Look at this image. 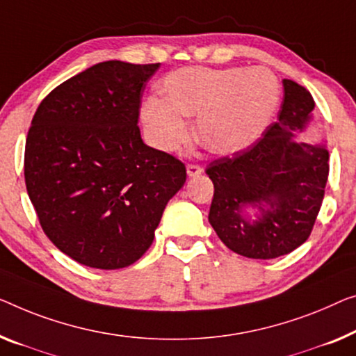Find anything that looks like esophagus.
<instances>
[{
  "mask_svg": "<svg viewBox=\"0 0 356 356\" xmlns=\"http://www.w3.org/2000/svg\"><path fill=\"white\" fill-rule=\"evenodd\" d=\"M203 172V169H201L198 164H187V174L190 177L193 176H198V174Z\"/></svg>",
  "mask_w": 356,
  "mask_h": 356,
  "instance_id": "34e87169",
  "label": "esophagus"
}]
</instances>
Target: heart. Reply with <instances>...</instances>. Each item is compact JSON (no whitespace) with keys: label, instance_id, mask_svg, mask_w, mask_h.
Masks as SVG:
<instances>
[{"label":"heart","instance_id":"1","mask_svg":"<svg viewBox=\"0 0 356 356\" xmlns=\"http://www.w3.org/2000/svg\"><path fill=\"white\" fill-rule=\"evenodd\" d=\"M164 102L148 99L140 120L148 139L163 152L188 140L184 118H195V137L216 155L245 150L264 134L280 105L278 78L267 68L185 67L161 84Z\"/></svg>","mask_w":356,"mask_h":356}]
</instances>
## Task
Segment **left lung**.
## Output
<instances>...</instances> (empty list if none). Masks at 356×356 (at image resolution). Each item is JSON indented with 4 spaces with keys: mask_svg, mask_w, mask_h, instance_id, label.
Returning <instances> with one entry per match:
<instances>
[{
    "mask_svg": "<svg viewBox=\"0 0 356 356\" xmlns=\"http://www.w3.org/2000/svg\"><path fill=\"white\" fill-rule=\"evenodd\" d=\"M283 88L277 123L251 147L206 168L214 184L209 224L227 248L249 259H275L304 245L330 174L325 144L294 139L310 123L314 97L293 79H283ZM246 207L258 209L256 220Z\"/></svg>",
    "mask_w": 356,
    "mask_h": 356,
    "instance_id": "obj_1",
    "label": "left lung"
}]
</instances>
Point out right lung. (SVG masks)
Returning <instances> with one entry per match:
<instances>
[{
    "label": "right lung",
    "mask_w": 356,
    "mask_h": 356,
    "mask_svg": "<svg viewBox=\"0 0 356 356\" xmlns=\"http://www.w3.org/2000/svg\"><path fill=\"white\" fill-rule=\"evenodd\" d=\"M158 68L100 62L52 89L31 120L26 192L46 236L86 267L139 261L187 179L185 164L145 145L137 126Z\"/></svg>",
    "instance_id": "add662e5"
}]
</instances>
